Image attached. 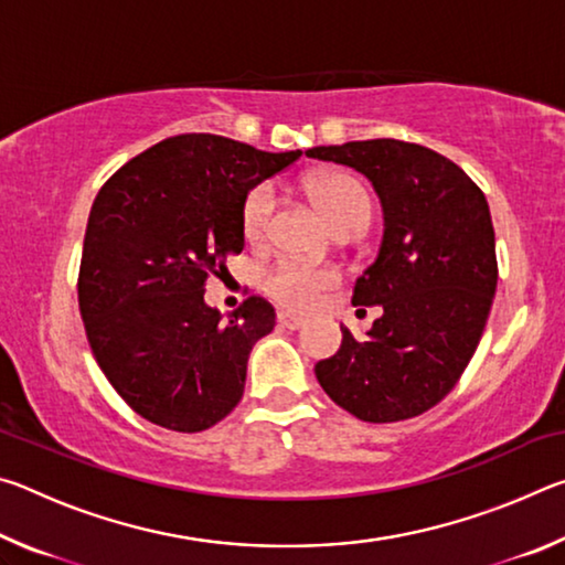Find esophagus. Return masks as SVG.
<instances>
[{
    "instance_id": "esophagus-1",
    "label": "esophagus",
    "mask_w": 565,
    "mask_h": 565,
    "mask_svg": "<svg viewBox=\"0 0 565 565\" xmlns=\"http://www.w3.org/2000/svg\"><path fill=\"white\" fill-rule=\"evenodd\" d=\"M276 319H279V327L281 329H289V331H299L303 327V319L301 317H294V313H289V311H281Z\"/></svg>"
}]
</instances>
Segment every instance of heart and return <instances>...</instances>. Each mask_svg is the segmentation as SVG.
Wrapping results in <instances>:
<instances>
[{"label":"heart","mask_w":565,"mask_h":565,"mask_svg":"<svg viewBox=\"0 0 565 565\" xmlns=\"http://www.w3.org/2000/svg\"><path fill=\"white\" fill-rule=\"evenodd\" d=\"M306 191L323 212V216L333 218L353 212V209H371L366 189L359 179L343 171H319L306 179ZM276 206V191L269 181H262L248 189L242 202V232L246 242H262L269 228V218ZM339 281V274L329 266L299 259V256H284L262 274V289L289 311H311L319 306Z\"/></svg>","instance_id":"obj_1"}]
</instances>
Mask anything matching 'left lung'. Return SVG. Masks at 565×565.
I'll return each instance as SVG.
<instances>
[{"instance_id": "8db88e82", "label": "left lung", "mask_w": 565, "mask_h": 565, "mask_svg": "<svg viewBox=\"0 0 565 565\" xmlns=\"http://www.w3.org/2000/svg\"><path fill=\"white\" fill-rule=\"evenodd\" d=\"M306 157L361 171L384 209L379 256L351 299L384 313L366 341L341 327V349L313 371L361 420L414 418L456 386L486 329L499 281L489 202L451 159L408 141H347Z\"/></svg>"}]
</instances>
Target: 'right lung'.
Masks as SVG:
<instances>
[{
	"label": "right lung",
	"instance_id": "add662e5",
	"mask_svg": "<svg viewBox=\"0 0 565 565\" xmlns=\"http://www.w3.org/2000/svg\"><path fill=\"white\" fill-rule=\"evenodd\" d=\"M216 134H179L127 161L94 199L79 311L94 359L139 416L196 434L242 401L254 343L274 306L248 296L224 319L206 279L242 254L248 189L294 164Z\"/></svg>",
	"mask_w": 565,
	"mask_h": 565
}]
</instances>
